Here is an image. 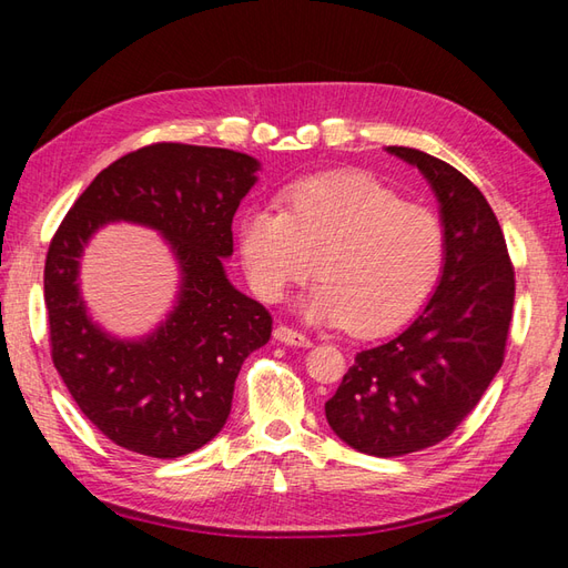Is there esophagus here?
Returning <instances> with one entry per match:
<instances>
[{"label":"esophagus","instance_id":"1","mask_svg":"<svg viewBox=\"0 0 568 568\" xmlns=\"http://www.w3.org/2000/svg\"><path fill=\"white\" fill-rule=\"evenodd\" d=\"M273 336L281 344H287V346H303V348H307V346H312V342H310V336H305V334H300L297 329H291V327H285V324H281V327H275L273 329Z\"/></svg>","mask_w":568,"mask_h":568}]
</instances>
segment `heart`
I'll return each instance as SVG.
<instances>
[{
    "label": "heart",
    "instance_id": "heart-1",
    "mask_svg": "<svg viewBox=\"0 0 568 568\" xmlns=\"http://www.w3.org/2000/svg\"><path fill=\"white\" fill-rule=\"evenodd\" d=\"M277 204L281 212L253 207L239 222L241 261L265 303H283L315 273V261L322 281L305 315L358 336L400 327L429 297L444 263V229L376 175L300 178Z\"/></svg>",
    "mask_w": 568,
    "mask_h": 568
}]
</instances>
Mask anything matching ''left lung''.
I'll return each instance as SVG.
<instances>
[{
	"label": "left lung",
	"mask_w": 568,
	"mask_h": 568,
	"mask_svg": "<svg viewBox=\"0 0 568 568\" xmlns=\"http://www.w3.org/2000/svg\"><path fill=\"white\" fill-rule=\"evenodd\" d=\"M388 153L417 165L439 200L444 268L415 322L358 352L324 403L336 437L381 458L427 449L462 425L503 366L515 303V268L484 192L425 151Z\"/></svg>",
	"instance_id": "8db88e82"
}]
</instances>
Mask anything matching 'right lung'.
<instances>
[{
  "label": "right lung",
  "instance_id": "obj_1",
  "mask_svg": "<svg viewBox=\"0 0 568 568\" xmlns=\"http://www.w3.org/2000/svg\"><path fill=\"white\" fill-rule=\"evenodd\" d=\"M258 168L229 149L151 143L104 168L51 239L43 295L53 366L84 417L116 446L178 458L212 442L232 413L241 364L268 344L271 312L239 293L222 265ZM106 221L161 231L184 275L172 315L136 343L102 333L79 297L81 248Z\"/></svg>",
  "mask_w": 568,
  "mask_h": 568
}]
</instances>
